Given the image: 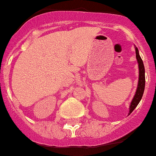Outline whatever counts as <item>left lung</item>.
Instances as JSON below:
<instances>
[{"instance_id": "obj_1", "label": "left lung", "mask_w": 156, "mask_h": 156, "mask_svg": "<svg viewBox=\"0 0 156 156\" xmlns=\"http://www.w3.org/2000/svg\"><path fill=\"white\" fill-rule=\"evenodd\" d=\"M136 56L137 61H138L139 64V82H138V87H137L136 92L135 94L134 98H133L132 102L130 105V110H129V113L133 112L135 109V108L138 105L139 102L140 101L141 98L144 94V91L145 87V70L144 66L143 63V60L141 59L140 56L139 55V51L137 48H136Z\"/></svg>"}]
</instances>
